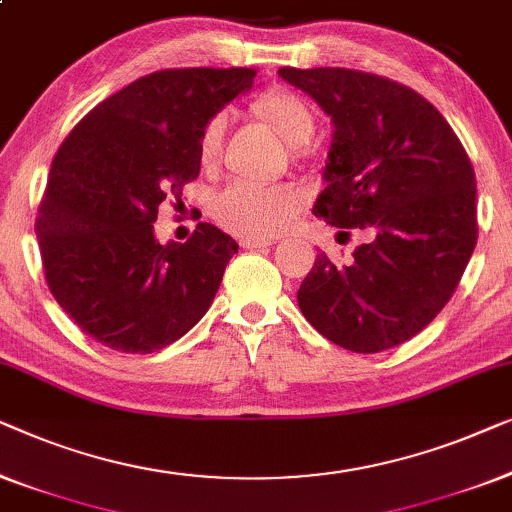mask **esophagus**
Returning a JSON list of instances; mask_svg holds the SVG:
<instances>
[{"label":"esophagus","mask_w":512,"mask_h":512,"mask_svg":"<svg viewBox=\"0 0 512 512\" xmlns=\"http://www.w3.org/2000/svg\"><path fill=\"white\" fill-rule=\"evenodd\" d=\"M271 243H276V241L273 239H241V248H248V250L266 248V246H271Z\"/></svg>","instance_id":"1"}]
</instances>
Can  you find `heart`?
<instances>
[{
    "label": "heart",
    "mask_w": 512,
    "mask_h": 512,
    "mask_svg": "<svg viewBox=\"0 0 512 512\" xmlns=\"http://www.w3.org/2000/svg\"><path fill=\"white\" fill-rule=\"evenodd\" d=\"M250 113L271 127L292 148H304L313 141L315 120L313 106L297 92L285 88L266 90L250 102ZM225 139V118L213 115L199 134L197 155L201 167L218 164ZM304 206V192L290 185H253L234 183L218 194L213 215L232 234L269 239L283 232Z\"/></svg>",
    "instance_id": "1"
}]
</instances>
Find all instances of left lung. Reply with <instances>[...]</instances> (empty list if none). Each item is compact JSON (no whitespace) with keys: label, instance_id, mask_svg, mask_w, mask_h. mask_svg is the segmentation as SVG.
Masks as SVG:
<instances>
[{"label":"left lung","instance_id":"left-lung-1","mask_svg":"<svg viewBox=\"0 0 512 512\" xmlns=\"http://www.w3.org/2000/svg\"><path fill=\"white\" fill-rule=\"evenodd\" d=\"M278 74L334 122L327 187L313 213L341 234H376L345 264L318 255L297 292L301 313L345 350H390L443 311L473 255L469 155L448 120L392 78L343 67Z\"/></svg>","mask_w":512,"mask_h":512}]
</instances>
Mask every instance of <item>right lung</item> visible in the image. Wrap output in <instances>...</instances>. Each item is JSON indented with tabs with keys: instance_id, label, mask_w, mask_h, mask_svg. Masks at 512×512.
<instances>
[{
	"instance_id": "add662e5",
	"label": "right lung",
	"mask_w": 512,
	"mask_h": 512,
	"mask_svg": "<svg viewBox=\"0 0 512 512\" xmlns=\"http://www.w3.org/2000/svg\"><path fill=\"white\" fill-rule=\"evenodd\" d=\"M257 69L190 67L141 76L99 102L53 157L37 215L48 290L106 348L148 355L204 318L239 250L199 222L185 243L155 241L162 201L199 176V134L253 85Z\"/></svg>"
}]
</instances>
